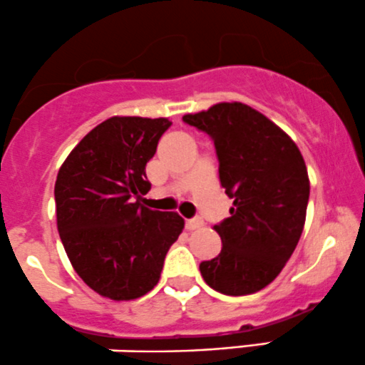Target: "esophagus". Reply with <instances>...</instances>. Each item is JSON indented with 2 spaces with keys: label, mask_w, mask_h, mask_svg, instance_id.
Returning a JSON list of instances; mask_svg holds the SVG:
<instances>
[{
  "label": "esophagus",
  "mask_w": 365,
  "mask_h": 365,
  "mask_svg": "<svg viewBox=\"0 0 365 365\" xmlns=\"http://www.w3.org/2000/svg\"><path fill=\"white\" fill-rule=\"evenodd\" d=\"M202 225H204V222L201 218H192V220H187V222H185L187 230H197V228H201Z\"/></svg>",
  "instance_id": "1"
}]
</instances>
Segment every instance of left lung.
<instances>
[{"mask_svg":"<svg viewBox=\"0 0 365 365\" xmlns=\"http://www.w3.org/2000/svg\"><path fill=\"white\" fill-rule=\"evenodd\" d=\"M215 140L220 185L234 197L215 225L222 251L199 265L204 282L228 296L253 294L280 274L302 237L310 195L305 159L277 124L242 102L183 115Z\"/></svg>","mask_w":365,"mask_h":365,"instance_id":"1","label":"left lung"}]
</instances>
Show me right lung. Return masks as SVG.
Here are the masks:
<instances>
[{
  "mask_svg": "<svg viewBox=\"0 0 365 365\" xmlns=\"http://www.w3.org/2000/svg\"><path fill=\"white\" fill-rule=\"evenodd\" d=\"M168 118L112 115L95 126L60 166L57 228L72 268L103 298L130 302L154 289L168 250L185 227L176 211L142 204L145 164Z\"/></svg>",
  "mask_w": 365,
  "mask_h": 365,
  "instance_id": "right-lung-1",
  "label": "right lung"
}]
</instances>
